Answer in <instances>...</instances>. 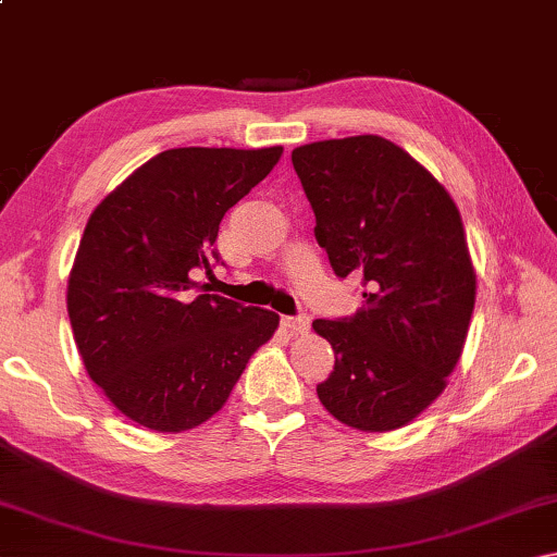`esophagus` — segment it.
Listing matches in <instances>:
<instances>
[{
  "label": "esophagus",
  "mask_w": 557,
  "mask_h": 557,
  "mask_svg": "<svg viewBox=\"0 0 557 557\" xmlns=\"http://www.w3.org/2000/svg\"><path fill=\"white\" fill-rule=\"evenodd\" d=\"M282 326L289 334H307L309 332V317H282Z\"/></svg>",
  "instance_id": "1"
}]
</instances>
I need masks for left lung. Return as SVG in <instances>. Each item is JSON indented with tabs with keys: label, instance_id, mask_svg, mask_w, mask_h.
<instances>
[{
	"label": "left lung",
	"instance_id": "left-lung-1",
	"mask_svg": "<svg viewBox=\"0 0 557 557\" xmlns=\"http://www.w3.org/2000/svg\"><path fill=\"white\" fill-rule=\"evenodd\" d=\"M292 164L334 272L369 289L351 319H314L336 356L319 400L354 430H398L440 398L465 351L476 272L457 203L379 135L301 145Z\"/></svg>",
	"mask_w": 557,
	"mask_h": 557
}]
</instances>
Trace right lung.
<instances>
[{"instance_id":"1","label":"right lung","mask_w":557,"mask_h":557,"mask_svg":"<svg viewBox=\"0 0 557 557\" xmlns=\"http://www.w3.org/2000/svg\"><path fill=\"white\" fill-rule=\"evenodd\" d=\"M280 157L282 147L166 149L90 213L65 295L73 338L90 379L137 425H203L275 334V312L194 295L191 272H211L223 215Z\"/></svg>"}]
</instances>
